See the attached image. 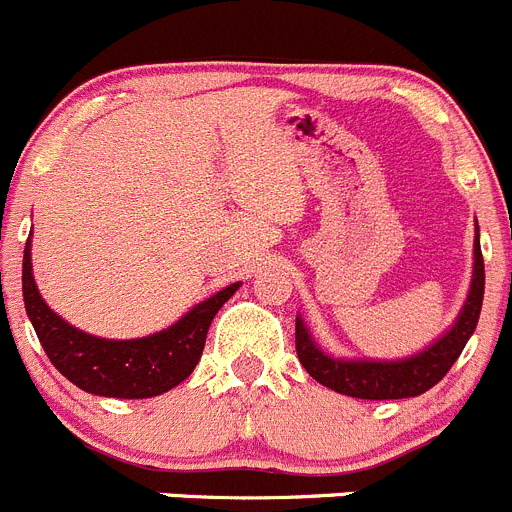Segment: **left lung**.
<instances>
[{
	"label": "left lung",
	"mask_w": 512,
	"mask_h": 512,
	"mask_svg": "<svg viewBox=\"0 0 512 512\" xmlns=\"http://www.w3.org/2000/svg\"><path fill=\"white\" fill-rule=\"evenodd\" d=\"M482 294H485V261L480 251V231L475 236V269L467 302L459 312L457 322L439 337L434 345L403 360H340L322 353L317 342L297 317V358L314 381L342 396L368 398V401H388V398L421 396L431 386H437L444 375L457 363L459 353L475 332L480 320Z\"/></svg>",
	"instance_id": "obj_1"
}]
</instances>
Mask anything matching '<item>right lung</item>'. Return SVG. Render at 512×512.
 <instances>
[{
  "mask_svg": "<svg viewBox=\"0 0 512 512\" xmlns=\"http://www.w3.org/2000/svg\"><path fill=\"white\" fill-rule=\"evenodd\" d=\"M30 241L22 259V297L27 317L50 363L81 391L109 398H152L180 386L195 370L208 327L241 284L220 289L192 307L175 325L139 340H106L75 330L42 302L32 276Z\"/></svg>",
  "mask_w": 512,
  "mask_h": 512,
  "instance_id": "right-lung-1",
  "label": "right lung"
}]
</instances>
